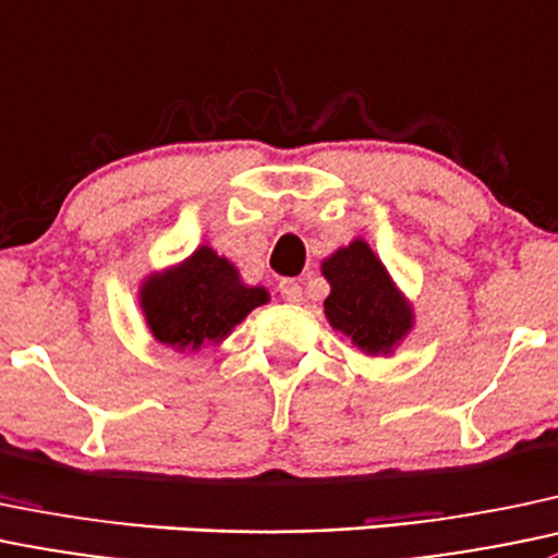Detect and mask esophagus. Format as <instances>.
Returning <instances> with one entry per match:
<instances>
[{
    "label": "esophagus",
    "instance_id": "obj_1",
    "mask_svg": "<svg viewBox=\"0 0 558 558\" xmlns=\"http://www.w3.org/2000/svg\"><path fill=\"white\" fill-rule=\"evenodd\" d=\"M278 289H280V296H283V302H291V304L302 302V286H299L296 280L283 278V280H280Z\"/></svg>",
    "mask_w": 558,
    "mask_h": 558
}]
</instances>
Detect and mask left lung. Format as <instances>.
<instances>
[{"mask_svg":"<svg viewBox=\"0 0 558 558\" xmlns=\"http://www.w3.org/2000/svg\"><path fill=\"white\" fill-rule=\"evenodd\" d=\"M331 286L324 313L333 331H342L363 355H392L414 328V307L363 238L320 262Z\"/></svg>","mask_w":558,"mask_h":558,"instance_id":"obj_1","label":"left lung"}]
</instances>
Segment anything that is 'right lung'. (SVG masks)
Returning <instances> with one entry per match:
<instances>
[{"label": "right lung", "instance_id": "add662e5", "mask_svg": "<svg viewBox=\"0 0 558 558\" xmlns=\"http://www.w3.org/2000/svg\"><path fill=\"white\" fill-rule=\"evenodd\" d=\"M267 302L269 291L243 283L240 269L210 245H201L173 267L149 272L138 289L151 337L179 353L225 342L251 310Z\"/></svg>", "mask_w": 558, "mask_h": 558}]
</instances>
